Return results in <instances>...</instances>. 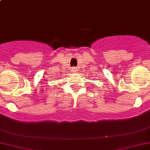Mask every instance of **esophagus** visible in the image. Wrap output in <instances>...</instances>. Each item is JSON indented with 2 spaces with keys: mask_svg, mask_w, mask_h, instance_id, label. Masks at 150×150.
Wrapping results in <instances>:
<instances>
[{
  "mask_svg": "<svg viewBox=\"0 0 150 150\" xmlns=\"http://www.w3.org/2000/svg\"><path fill=\"white\" fill-rule=\"evenodd\" d=\"M72 71H73V72H76L77 71V69L75 67H73L72 68Z\"/></svg>",
  "mask_w": 150,
  "mask_h": 150,
  "instance_id": "34e87169",
  "label": "esophagus"
}]
</instances>
